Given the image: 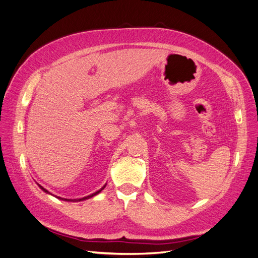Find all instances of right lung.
<instances>
[{
	"mask_svg": "<svg viewBox=\"0 0 258 258\" xmlns=\"http://www.w3.org/2000/svg\"><path fill=\"white\" fill-rule=\"evenodd\" d=\"M39 186H40V185H39ZM40 187H41V189H42V190H44V192H47V193H49V192H48V190H47V189H45V188H43L42 186H40ZM103 187H104V186H103ZM103 187H102V188H103ZM102 188H101V189H102ZM101 189H100V190H98V192H96V193H94V194H91V195L87 196V197H84V198H79V200H74V201H84V200H87V198H89V197H92V196H95V195H97L98 193H100V192H101ZM58 198H61V197H58ZM61 200H64V198H61ZM64 201H70V202H71V200H64Z\"/></svg>",
	"mask_w": 258,
	"mask_h": 258,
	"instance_id": "1",
	"label": "right lung"
}]
</instances>
